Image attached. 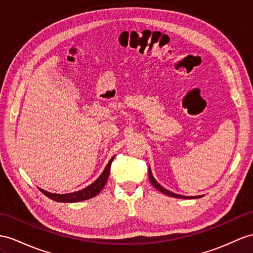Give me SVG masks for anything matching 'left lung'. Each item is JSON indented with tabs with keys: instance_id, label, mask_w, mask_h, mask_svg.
Listing matches in <instances>:
<instances>
[{
	"instance_id": "8db88e82",
	"label": "left lung",
	"mask_w": 253,
	"mask_h": 253,
	"mask_svg": "<svg viewBox=\"0 0 253 253\" xmlns=\"http://www.w3.org/2000/svg\"><path fill=\"white\" fill-rule=\"evenodd\" d=\"M148 173H149V179H150V182L153 184V187H155L156 189H158L159 191H161L162 193H164V194H166V195L174 196V198H178V199H198V198H201V196H183V195H179V194H176V193L170 192V191L164 189V188L161 186V184H159V183L156 181V179H155V178H153V176H152V174H151L150 168H149V171H148Z\"/></svg>"
}]
</instances>
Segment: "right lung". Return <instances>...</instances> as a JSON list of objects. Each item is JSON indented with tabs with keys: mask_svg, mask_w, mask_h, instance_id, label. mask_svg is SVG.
Returning <instances> with one entry per match:
<instances>
[{
	"mask_svg": "<svg viewBox=\"0 0 253 253\" xmlns=\"http://www.w3.org/2000/svg\"><path fill=\"white\" fill-rule=\"evenodd\" d=\"M114 160V157L110 159V161L108 162V164L106 165L105 169H104L103 173L101 174V176L97 178V179L90 184L89 187L84 188L80 191H77V192L74 193H69V194H54V193H50L47 192V191L40 189L42 193H44L46 196H48L49 199H51L55 202H62V203H75V202H82L84 200H89L93 196L97 195L98 193L101 192L102 189L105 186V183L108 179L109 176V171H110V166H112V162Z\"/></svg>",
	"mask_w": 253,
	"mask_h": 253,
	"instance_id": "add662e5",
	"label": "right lung"
}]
</instances>
